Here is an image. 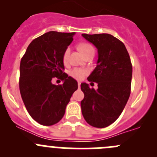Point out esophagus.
<instances>
[{
	"mask_svg": "<svg viewBox=\"0 0 157 157\" xmlns=\"http://www.w3.org/2000/svg\"><path fill=\"white\" fill-rule=\"evenodd\" d=\"M80 84H81V83H80V82H78V86H79V87H80Z\"/></svg>",
	"mask_w": 157,
	"mask_h": 157,
	"instance_id": "34e87169",
	"label": "esophagus"
}]
</instances>
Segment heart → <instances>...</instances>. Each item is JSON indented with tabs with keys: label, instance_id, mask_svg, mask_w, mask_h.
Returning <instances> with one entry per match:
<instances>
[{
	"label": "heart",
	"instance_id": "heart-1",
	"mask_svg": "<svg viewBox=\"0 0 157 157\" xmlns=\"http://www.w3.org/2000/svg\"><path fill=\"white\" fill-rule=\"evenodd\" d=\"M79 48H80L82 53L84 55V56L86 55H87L89 52H91V51H94V48H93L90 44L88 43L80 44ZM70 55H71V48H70V47H67V48L64 50V54H63V62H64V64H67V63H68ZM87 74V69L78 68V67H75V68L72 69L70 71V75L72 77H74V79H77V80H82V79L84 77V76L86 75Z\"/></svg>",
	"mask_w": 157,
	"mask_h": 157
}]
</instances>
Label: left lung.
Listing matches in <instances>:
<instances>
[{"instance_id": "left-lung-1", "label": "left lung", "mask_w": 157, "mask_h": 157, "mask_svg": "<svg viewBox=\"0 0 157 157\" xmlns=\"http://www.w3.org/2000/svg\"><path fill=\"white\" fill-rule=\"evenodd\" d=\"M98 50L97 65L88 77L98 89L80 85L84 98L80 102L83 116L95 128H105L116 121L131 94L132 64L122 42L107 33L82 34Z\"/></svg>"}]
</instances>
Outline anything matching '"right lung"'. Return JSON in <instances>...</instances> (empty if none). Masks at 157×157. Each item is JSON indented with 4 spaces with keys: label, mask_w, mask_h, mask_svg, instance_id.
Masks as SVG:
<instances>
[{
    "label": "right lung",
    "mask_w": 157,
    "mask_h": 157,
    "mask_svg": "<svg viewBox=\"0 0 157 157\" xmlns=\"http://www.w3.org/2000/svg\"><path fill=\"white\" fill-rule=\"evenodd\" d=\"M75 33L50 31L32 41L20 66V91L30 116L40 124L50 126L64 116L77 82L64 72L63 54ZM61 78V85L52 83Z\"/></svg>",
    "instance_id": "add662e5"
}]
</instances>
